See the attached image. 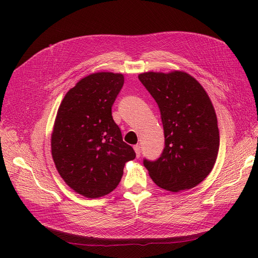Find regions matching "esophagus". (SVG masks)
Masks as SVG:
<instances>
[{"instance_id": "esophagus-1", "label": "esophagus", "mask_w": 258, "mask_h": 258, "mask_svg": "<svg viewBox=\"0 0 258 258\" xmlns=\"http://www.w3.org/2000/svg\"><path fill=\"white\" fill-rule=\"evenodd\" d=\"M134 148H135V152L137 154V157L139 158L140 156H141V146H140V144H137L134 146Z\"/></svg>"}]
</instances>
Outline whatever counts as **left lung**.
<instances>
[{
  "label": "left lung",
  "mask_w": 258,
  "mask_h": 258,
  "mask_svg": "<svg viewBox=\"0 0 258 258\" xmlns=\"http://www.w3.org/2000/svg\"><path fill=\"white\" fill-rule=\"evenodd\" d=\"M139 80L158 104L165 134L160 157L144 159V166L161 188L190 189L212 171L220 147L212 102L204 87L185 72H146Z\"/></svg>",
  "instance_id": "8db88e82"
}]
</instances>
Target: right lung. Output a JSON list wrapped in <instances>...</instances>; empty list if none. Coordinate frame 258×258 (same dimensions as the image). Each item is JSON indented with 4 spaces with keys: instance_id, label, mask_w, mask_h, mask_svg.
Masks as SVG:
<instances>
[{
    "instance_id": "1",
    "label": "right lung",
    "mask_w": 258,
    "mask_h": 258,
    "mask_svg": "<svg viewBox=\"0 0 258 258\" xmlns=\"http://www.w3.org/2000/svg\"><path fill=\"white\" fill-rule=\"evenodd\" d=\"M123 75L93 73L70 89L59 106L51 155L63 181L77 194L99 198L113 191L124 163L136 158L112 116Z\"/></svg>"
}]
</instances>
